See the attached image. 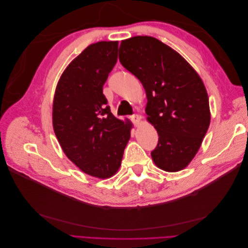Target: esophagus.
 Masks as SVG:
<instances>
[{
    "mask_svg": "<svg viewBox=\"0 0 248 248\" xmlns=\"http://www.w3.org/2000/svg\"><path fill=\"white\" fill-rule=\"evenodd\" d=\"M131 120H132L133 124L136 125L137 127H138V126H140V122H141L140 117L139 115H133V116H131Z\"/></svg>",
    "mask_w": 248,
    "mask_h": 248,
    "instance_id": "34e87169",
    "label": "esophagus"
}]
</instances>
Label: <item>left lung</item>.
Segmentation results:
<instances>
[{"instance_id":"1","label":"left lung","mask_w":248,"mask_h":248,"mask_svg":"<svg viewBox=\"0 0 248 248\" xmlns=\"http://www.w3.org/2000/svg\"><path fill=\"white\" fill-rule=\"evenodd\" d=\"M119 60L145 89L147 121L159 136L151 156L169 172L184 170L209 128V97L199 73L167 44L151 36L121 41Z\"/></svg>"}]
</instances>
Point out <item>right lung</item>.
I'll return each mask as SVG.
<instances>
[{"mask_svg":"<svg viewBox=\"0 0 248 248\" xmlns=\"http://www.w3.org/2000/svg\"><path fill=\"white\" fill-rule=\"evenodd\" d=\"M118 60V41L89 46L63 71L52 101V127L63 152L85 174L114 176L121 167L132 123L110 112L102 93Z\"/></svg>","mask_w":248,"mask_h":248,"instance_id":"add662e5","label":"right lung"}]
</instances>
